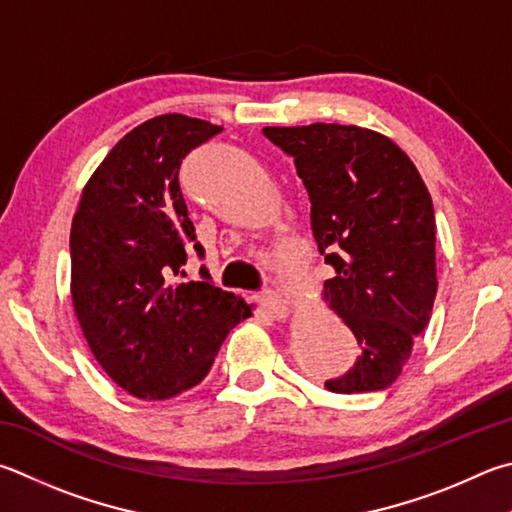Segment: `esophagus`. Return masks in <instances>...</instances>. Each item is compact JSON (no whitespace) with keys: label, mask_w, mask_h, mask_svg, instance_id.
Here are the masks:
<instances>
[{"label":"esophagus","mask_w":512,"mask_h":512,"mask_svg":"<svg viewBox=\"0 0 512 512\" xmlns=\"http://www.w3.org/2000/svg\"><path fill=\"white\" fill-rule=\"evenodd\" d=\"M259 302H262L264 309L271 313L275 320L284 322V320H288V315H291V306H288L286 300H282V297L273 291L259 295Z\"/></svg>","instance_id":"obj_1"}]
</instances>
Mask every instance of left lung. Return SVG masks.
Instances as JSON below:
<instances>
[{"mask_svg": "<svg viewBox=\"0 0 512 512\" xmlns=\"http://www.w3.org/2000/svg\"><path fill=\"white\" fill-rule=\"evenodd\" d=\"M295 159L311 230L333 268L322 300L353 331L360 356L329 392H378L401 376L436 295L432 197L401 147L358 125L264 127Z\"/></svg>", "mask_w": 512, "mask_h": 512, "instance_id": "8db88e82", "label": "left lung"}]
</instances>
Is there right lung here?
I'll return each mask as SVG.
<instances>
[{
    "instance_id": "add662e5",
    "label": "right lung",
    "mask_w": 512,
    "mask_h": 512,
    "mask_svg": "<svg viewBox=\"0 0 512 512\" xmlns=\"http://www.w3.org/2000/svg\"><path fill=\"white\" fill-rule=\"evenodd\" d=\"M221 129L183 114L145 120L96 167L73 215L71 300L82 336L102 371L141 401L199 385L230 329L255 309L210 282H170L197 239L181 161Z\"/></svg>"
}]
</instances>
